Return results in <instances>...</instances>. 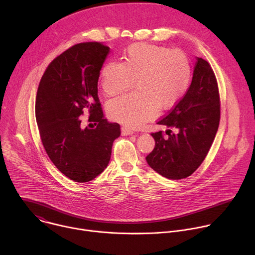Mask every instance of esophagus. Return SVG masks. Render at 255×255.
Masks as SVG:
<instances>
[{
    "label": "esophagus",
    "instance_id": "obj_1",
    "mask_svg": "<svg viewBox=\"0 0 255 255\" xmlns=\"http://www.w3.org/2000/svg\"><path fill=\"white\" fill-rule=\"evenodd\" d=\"M121 133H122V135H124V136H127V135H130V134H132L133 133V131L131 130V129H129V128H127V127H122L121 128Z\"/></svg>",
    "mask_w": 255,
    "mask_h": 255
}]
</instances>
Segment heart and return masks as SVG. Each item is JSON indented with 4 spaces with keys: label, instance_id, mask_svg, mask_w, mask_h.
<instances>
[{
    "label": "heart",
    "instance_id": "b5f03b06",
    "mask_svg": "<svg viewBox=\"0 0 255 255\" xmlns=\"http://www.w3.org/2000/svg\"><path fill=\"white\" fill-rule=\"evenodd\" d=\"M99 80L109 97L127 91L135 81L137 91L107 106L112 120L133 129L153 119L158 109L168 110L183 99L191 85L192 65L181 50L135 43L127 47L122 62H106Z\"/></svg>",
    "mask_w": 255,
    "mask_h": 255
}]
</instances>
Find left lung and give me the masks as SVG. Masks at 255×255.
Listing matches in <instances>:
<instances>
[{"label":"left lung","instance_id":"left-lung-1","mask_svg":"<svg viewBox=\"0 0 255 255\" xmlns=\"http://www.w3.org/2000/svg\"><path fill=\"white\" fill-rule=\"evenodd\" d=\"M220 122V97L211 65L197 57L192 84L172 110L157 124L166 127L151 133L154 149L146 156L149 166L169 179L190 176L204 161Z\"/></svg>","mask_w":255,"mask_h":255}]
</instances>
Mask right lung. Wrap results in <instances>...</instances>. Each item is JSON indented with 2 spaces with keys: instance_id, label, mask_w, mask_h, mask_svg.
<instances>
[{
  "instance_id": "obj_1",
  "label": "right lung",
  "mask_w": 255,
  "mask_h": 255,
  "mask_svg": "<svg viewBox=\"0 0 255 255\" xmlns=\"http://www.w3.org/2000/svg\"><path fill=\"white\" fill-rule=\"evenodd\" d=\"M109 52L100 42L68 48L50 62L36 96L35 116L44 149L58 170L77 183H88L104 171L121 134L118 123L104 118L98 97L100 70ZM85 111L94 129L81 125Z\"/></svg>"
}]
</instances>
